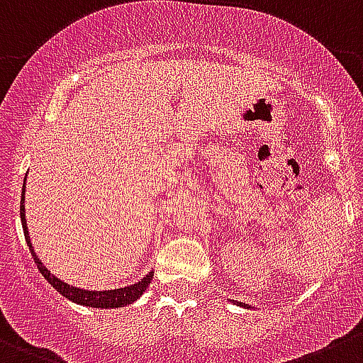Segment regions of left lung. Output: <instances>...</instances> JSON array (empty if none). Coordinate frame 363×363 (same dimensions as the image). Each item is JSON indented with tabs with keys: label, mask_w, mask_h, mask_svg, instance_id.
<instances>
[{
	"label": "left lung",
	"mask_w": 363,
	"mask_h": 363,
	"mask_svg": "<svg viewBox=\"0 0 363 363\" xmlns=\"http://www.w3.org/2000/svg\"><path fill=\"white\" fill-rule=\"evenodd\" d=\"M244 306H247V305H244Z\"/></svg>",
	"instance_id": "left-lung-1"
}]
</instances>
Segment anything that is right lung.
<instances>
[{"mask_svg": "<svg viewBox=\"0 0 363 363\" xmlns=\"http://www.w3.org/2000/svg\"><path fill=\"white\" fill-rule=\"evenodd\" d=\"M26 182V179H24ZM23 196H24V187H23ZM24 198L21 199V220H23V230H24V239L28 242L30 247V253H32L33 260H35L37 267H39L40 274L48 279V281L53 285V289H57L64 298H67L69 301H74L78 305H84V306H92V308H121V306H126V305H132L133 301L140 298L144 294V291L147 289V285L151 283L153 279V272L143 278L140 281L133 283V285H128L124 289H113V291H84V289H76L72 285H67L64 283L62 279L55 278L46 267L39 262L37 258L35 251L32 250V242H30V237H28V228H26V217H24Z\"/></svg>", "mask_w": 363, "mask_h": 363, "instance_id": "right-lung-1", "label": "right lung"}]
</instances>
